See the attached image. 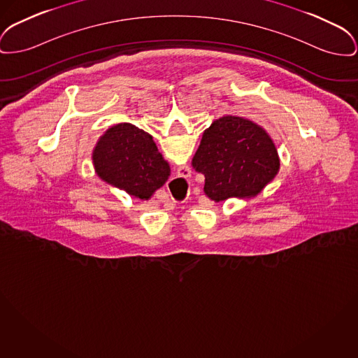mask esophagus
I'll return each instance as SVG.
<instances>
[{"label": "esophagus", "mask_w": 358, "mask_h": 358, "mask_svg": "<svg viewBox=\"0 0 358 358\" xmlns=\"http://www.w3.org/2000/svg\"><path fill=\"white\" fill-rule=\"evenodd\" d=\"M178 177L181 178V180H188V177H190V169L188 166H181V168L178 169Z\"/></svg>", "instance_id": "1"}]
</instances>
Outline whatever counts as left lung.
Wrapping results in <instances>:
<instances>
[{
  "label": "left lung",
  "mask_w": 358,
  "mask_h": 358,
  "mask_svg": "<svg viewBox=\"0 0 358 358\" xmlns=\"http://www.w3.org/2000/svg\"><path fill=\"white\" fill-rule=\"evenodd\" d=\"M192 166L204 174V193L212 201L248 200L275 178L280 157L262 127L246 117L226 115L203 132Z\"/></svg>",
  "instance_id": "8db88e82"
}]
</instances>
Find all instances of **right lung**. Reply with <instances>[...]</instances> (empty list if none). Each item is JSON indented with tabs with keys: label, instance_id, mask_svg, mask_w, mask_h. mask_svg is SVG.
Here are the masks:
<instances>
[{
	"label": "right lung",
	"instance_id": "1",
	"mask_svg": "<svg viewBox=\"0 0 358 358\" xmlns=\"http://www.w3.org/2000/svg\"><path fill=\"white\" fill-rule=\"evenodd\" d=\"M92 161L103 181L141 200H148L170 176V165L152 136L131 123L108 128L93 148Z\"/></svg>",
	"mask_w": 358,
	"mask_h": 358
}]
</instances>
